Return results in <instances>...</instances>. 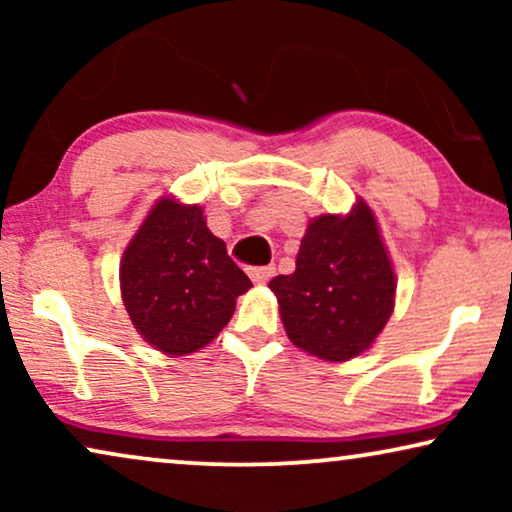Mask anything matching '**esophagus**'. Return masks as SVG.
<instances>
[{"mask_svg":"<svg viewBox=\"0 0 512 512\" xmlns=\"http://www.w3.org/2000/svg\"><path fill=\"white\" fill-rule=\"evenodd\" d=\"M249 277H251V282L265 284V282H270L272 277H275V268H272V265H263V268H251Z\"/></svg>","mask_w":512,"mask_h":512,"instance_id":"1","label":"esophagus"}]
</instances>
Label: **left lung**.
I'll return each mask as SVG.
<instances>
[{
  "mask_svg": "<svg viewBox=\"0 0 512 512\" xmlns=\"http://www.w3.org/2000/svg\"><path fill=\"white\" fill-rule=\"evenodd\" d=\"M293 345L347 361L373 345L394 312L396 279L366 202L307 226L293 275L270 282Z\"/></svg>",
  "mask_w": 512,
  "mask_h": 512,
  "instance_id": "obj_1",
  "label": "left lung"
}]
</instances>
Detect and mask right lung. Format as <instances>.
<instances>
[{
	"instance_id": "right-lung-1",
	"label": "right lung",
	"mask_w": 512,
	"mask_h": 512,
	"mask_svg": "<svg viewBox=\"0 0 512 512\" xmlns=\"http://www.w3.org/2000/svg\"><path fill=\"white\" fill-rule=\"evenodd\" d=\"M249 289L251 279L209 233L198 205L156 202L123 254L125 310L139 335L170 356L212 342Z\"/></svg>"
}]
</instances>
